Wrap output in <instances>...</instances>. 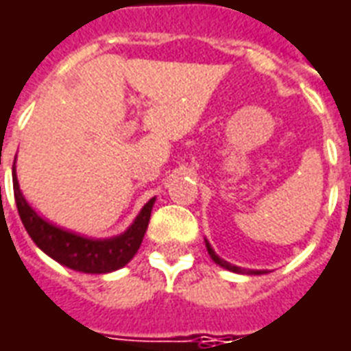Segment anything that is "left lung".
Here are the masks:
<instances>
[{"instance_id": "1", "label": "left lung", "mask_w": 351, "mask_h": 351, "mask_svg": "<svg viewBox=\"0 0 351 351\" xmlns=\"http://www.w3.org/2000/svg\"><path fill=\"white\" fill-rule=\"evenodd\" d=\"M205 245H207V251H209L210 258L217 262L218 266H222V268L230 269V271H235V274H251V276H252V274H256V276H261V274H266L264 269H241V268H237V266H232L230 262L222 261L220 256H217V254H215V251H213V247H210L209 243H205Z\"/></svg>"}]
</instances>
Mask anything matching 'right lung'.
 Returning a JSON list of instances; mask_svg holds the SVG:
<instances>
[{
  "label": "right lung",
  "mask_w": 351,
  "mask_h": 351,
  "mask_svg": "<svg viewBox=\"0 0 351 351\" xmlns=\"http://www.w3.org/2000/svg\"><path fill=\"white\" fill-rule=\"evenodd\" d=\"M13 190L22 224L34 239V243L51 258L60 262L62 266H68L75 271H83V274H108V271L123 268L141 247L144 234L148 230L152 207L156 201V197H152L142 207L141 215L134 218L129 230L121 235L110 237V239H89L73 232H66L62 228H56L55 224L39 217L28 205V201L24 199L16 175L13 178Z\"/></svg>",
  "instance_id": "1"
}]
</instances>
